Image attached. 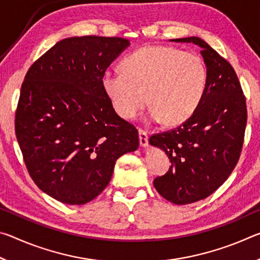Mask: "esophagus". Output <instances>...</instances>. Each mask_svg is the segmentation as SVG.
I'll return each instance as SVG.
<instances>
[{
    "mask_svg": "<svg viewBox=\"0 0 260 260\" xmlns=\"http://www.w3.org/2000/svg\"><path fill=\"white\" fill-rule=\"evenodd\" d=\"M139 139L141 147H147L148 146V133L143 129H139Z\"/></svg>",
    "mask_w": 260,
    "mask_h": 260,
    "instance_id": "esophagus-1",
    "label": "esophagus"
}]
</instances>
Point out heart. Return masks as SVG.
Masks as SVG:
<instances>
[{
	"mask_svg": "<svg viewBox=\"0 0 260 260\" xmlns=\"http://www.w3.org/2000/svg\"><path fill=\"white\" fill-rule=\"evenodd\" d=\"M103 89L124 119H134L150 103L149 119L167 125L186 121L205 94L208 71L195 52L170 46H148L122 61V70H108Z\"/></svg>",
	"mask_w": 260,
	"mask_h": 260,
	"instance_id": "b5f03b06",
	"label": "heart"
}]
</instances>
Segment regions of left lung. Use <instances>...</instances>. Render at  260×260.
<instances>
[{
	"mask_svg": "<svg viewBox=\"0 0 260 260\" xmlns=\"http://www.w3.org/2000/svg\"><path fill=\"white\" fill-rule=\"evenodd\" d=\"M171 41L199 46L208 71L196 111L177 128L149 139L171 160L169 172L153 180V186L171 203L184 205L206 199L230 177L243 147L248 114L241 83L223 57L200 38Z\"/></svg>",
	"mask_w": 260,
	"mask_h": 260,
	"instance_id": "1",
	"label": "left lung"
}]
</instances>
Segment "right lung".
<instances>
[{
	"label": "right lung",
	"mask_w": 260,
	"mask_h": 260,
	"mask_svg": "<svg viewBox=\"0 0 260 260\" xmlns=\"http://www.w3.org/2000/svg\"><path fill=\"white\" fill-rule=\"evenodd\" d=\"M122 38L64 39L35 60L21 85L15 129L35 184L69 205L93 201L116 160L139 148L138 129L118 116L103 89Z\"/></svg>",
	"instance_id": "1"
}]
</instances>
